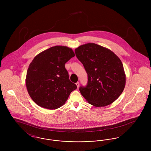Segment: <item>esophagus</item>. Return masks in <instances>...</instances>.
Returning <instances> with one entry per match:
<instances>
[{"instance_id": "34e87169", "label": "esophagus", "mask_w": 151, "mask_h": 151, "mask_svg": "<svg viewBox=\"0 0 151 151\" xmlns=\"http://www.w3.org/2000/svg\"><path fill=\"white\" fill-rule=\"evenodd\" d=\"M76 86L78 88H79V85H80V84H79V82H77L76 83Z\"/></svg>"}]
</instances>
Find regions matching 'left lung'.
Instances as JSON below:
<instances>
[{
    "mask_svg": "<svg viewBox=\"0 0 151 151\" xmlns=\"http://www.w3.org/2000/svg\"><path fill=\"white\" fill-rule=\"evenodd\" d=\"M88 75L86 86L79 91L91 105L107 106L121 94L126 84V75L121 60L115 54L96 43H86L75 49Z\"/></svg>",
    "mask_w": 151,
    "mask_h": 151,
    "instance_id": "obj_1",
    "label": "left lung"
}]
</instances>
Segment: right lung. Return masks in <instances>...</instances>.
Returning a JSON list of instances; mask_svg holds the SVG:
<instances>
[{"instance_id": "obj_1", "label": "right lung", "mask_w": 151, "mask_h": 151, "mask_svg": "<svg viewBox=\"0 0 151 151\" xmlns=\"http://www.w3.org/2000/svg\"><path fill=\"white\" fill-rule=\"evenodd\" d=\"M75 54L71 49L56 46L43 51L29 65L26 86L30 97L38 106L56 109L63 105L77 88L69 79L65 63Z\"/></svg>"}]
</instances>
